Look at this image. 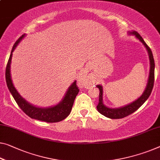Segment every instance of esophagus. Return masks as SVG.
I'll return each mask as SVG.
<instances>
[{
  "label": "esophagus",
  "instance_id": "esophagus-1",
  "mask_svg": "<svg viewBox=\"0 0 160 160\" xmlns=\"http://www.w3.org/2000/svg\"><path fill=\"white\" fill-rule=\"evenodd\" d=\"M78 82L81 85V86L85 87L88 86L90 85V78L89 76L87 75V73L82 71L81 72L78 77Z\"/></svg>",
  "mask_w": 160,
  "mask_h": 160
}]
</instances>
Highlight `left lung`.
Returning a JSON list of instances; mask_svg holds the SVG:
<instances>
[{
	"instance_id": "8db88e82",
	"label": "left lung",
	"mask_w": 160,
	"mask_h": 160,
	"mask_svg": "<svg viewBox=\"0 0 160 160\" xmlns=\"http://www.w3.org/2000/svg\"><path fill=\"white\" fill-rule=\"evenodd\" d=\"M128 35L134 36L135 38L139 40L140 42L142 43L145 48L147 49V53H148L149 59V78L147 80V83L146 88L142 94L141 96L138 98L137 100L133 101L132 103L126 104L125 106L118 107V108H111L108 107L103 103V88L101 85H97V88H98L100 90L99 92V102L97 106V110L100 113L106 116L107 118H113V119H118L126 117L130 114H132L133 112H135L138 108H139L144 102L148 99L150 94H151L152 88L154 86V60L153 54L150 49L149 47L147 46L146 43L142 39V37L140 36L136 31H132V32H128Z\"/></svg>"
}]
</instances>
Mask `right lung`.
<instances>
[{"label":"right lung","instance_id":"1","mask_svg":"<svg viewBox=\"0 0 160 160\" xmlns=\"http://www.w3.org/2000/svg\"><path fill=\"white\" fill-rule=\"evenodd\" d=\"M25 37L26 34L21 36L14 44L11 50L8 64H7L6 70V80L9 91H10L12 96L13 97L16 103L20 107L21 110L30 118L42 121H46V122L49 123L59 122V121H62L66 117H68L69 114L70 113L75 98L79 92V89L76 85V80L74 81L69 86L62 99L58 103L49 107H39L30 103L19 94V92L14 86L11 74L12 56H13V52L16 48V47Z\"/></svg>","mask_w":160,"mask_h":160}]
</instances>
